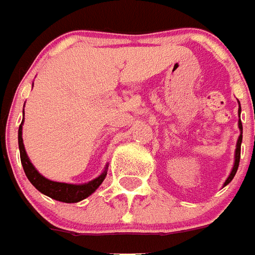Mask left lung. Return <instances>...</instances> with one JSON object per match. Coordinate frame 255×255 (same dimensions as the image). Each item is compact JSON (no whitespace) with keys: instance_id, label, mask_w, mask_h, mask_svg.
Returning <instances> with one entry per match:
<instances>
[{"instance_id":"left-lung-1","label":"left lung","mask_w":255,"mask_h":255,"mask_svg":"<svg viewBox=\"0 0 255 255\" xmlns=\"http://www.w3.org/2000/svg\"><path fill=\"white\" fill-rule=\"evenodd\" d=\"M238 113H239V117H241V105H239V109H238ZM238 128L241 130V134H239V138L237 141V149H235V161H234V166H233V169H231V173L230 176L227 177V180L225 181V185H227L231 181V180L234 179L235 173L238 171V166H239V160H241V143H242V122L239 120L238 122Z\"/></svg>"}]
</instances>
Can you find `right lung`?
Instances as JSON below:
<instances>
[{"mask_svg":"<svg viewBox=\"0 0 255 255\" xmlns=\"http://www.w3.org/2000/svg\"><path fill=\"white\" fill-rule=\"evenodd\" d=\"M22 124H24V120H22L20 128H18V148H20L21 164H22V168H24L26 177L33 184V187H36V189H39L41 193L47 195L49 198L55 199V200H59V202L78 203L80 200H83V199L89 198L90 195L95 192V189L102 184V181L107 175V166L97 179L91 180L89 183H84V184L59 183V181H52V180L44 177L43 175H40L37 169L33 166V164L30 162L29 157H28L25 152V148H24V142H22Z\"/></svg>","mask_w":255,"mask_h":255,"instance_id":"obj_1","label":"right lung"}]
</instances>
